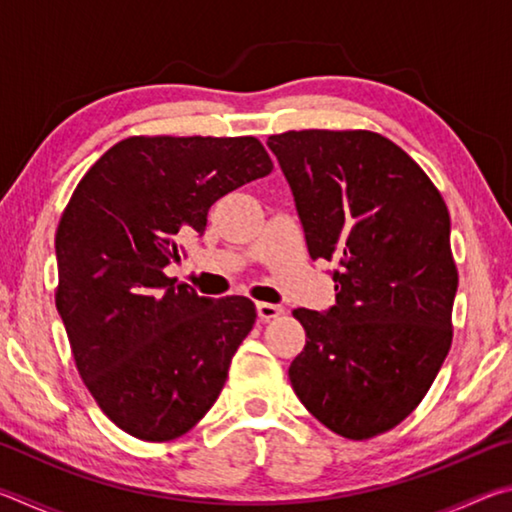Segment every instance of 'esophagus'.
<instances>
[{
    "instance_id": "esophagus-1",
    "label": "esophagus",
    "mask_w": 512,
    "mask_h": 512,
    "mask_svg": "<svg viewBox=\"0 0 512 512\" xmlns=\"http://www.w3.org/2000/svg\"><path fill=\"white\" fill-rule=\"evenodd\" d=\"M282 314V307L271 305V302H257V316L262 320H273Z\"/></svg>"
}]
</instances>
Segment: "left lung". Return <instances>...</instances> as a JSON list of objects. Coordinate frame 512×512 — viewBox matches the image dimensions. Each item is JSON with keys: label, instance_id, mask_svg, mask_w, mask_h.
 Segmentation results:
<instances>
[{"label": "left lung", "instance_id": "8db88e82", "mask_svg": "<svg viewBox=\"0 0 512 512\" xmlns=\"http://www.w3.org/2000/svg\"><path fill=\"white\" fill-rule=\"evenodd\" d=\"M311 259H336V302L296 309L307 343L289 379L343 438L393 429L427 395L452 345L458 273L443 196L400 146L370 131L268 137Z\"/></svg>", "mask_w": 512, "mask_h": 512}]
</instances>
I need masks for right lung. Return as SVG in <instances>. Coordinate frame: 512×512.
Returning a JSON list of instances; mask_svg holds the SVG:
<instances>
[{
  "label": "right lung",
  "instance_id": "obj_1",
  "mask_svg": "<svg viewBox=\"0 0 512 512\" xmlns=\"http://www.w3.org/2000/svg\"><path fill=\"white\" fill-rule=\"evenodd\" d=\"M273 162L255 137H128L85 173L56 230V309L85 386L131 436L164 443L212 409L255 325L244 296L164 275L207 212Z\"/></svg>",
  "mask_w": 512,
  "mask_h": 512
}]
</instances>
